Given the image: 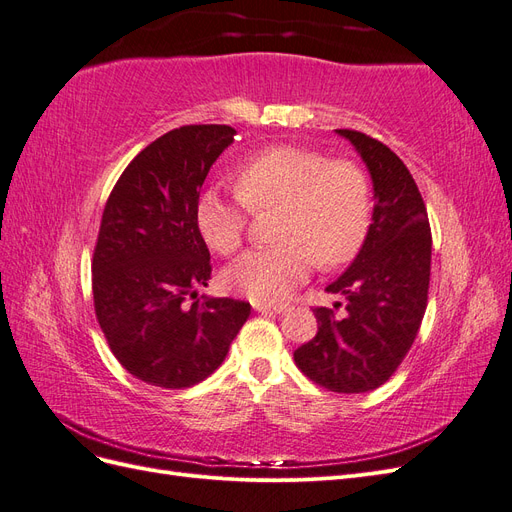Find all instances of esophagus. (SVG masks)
<instances>
[{"label": "esophagus", "mask_w": 512, "mask_h": 512, "mask_svg": "<svg viewBox=\"0 0 512 512\" xmlns=\"http://www.w3.org/2000/svg\"><path fill=\"white\" fill-rule=\"evenodd\" d=\"M252 305H254L256 312H260V314H284V312H288V309H290L288 303H275V305H273V303L254 301Z\"/></svg>", "instance_id": "obj_1"}]
</instances>
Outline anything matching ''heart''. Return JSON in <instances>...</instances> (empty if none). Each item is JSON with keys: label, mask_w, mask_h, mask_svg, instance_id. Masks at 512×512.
<instances>
[{"label": "heart", "mask_w": 512, "mask_h": 512, "mask_svg": "<svg viewBox=\"0 0 512 512\" xmlns=\"http://www.w3.org/2000/svg\"><path fill=\"white\" fill-rule=\"evenodd\" d=\"M237 192L207 188L198 196L196 224L205 241L224 256L235 254L245 237L250 211L280 205L277 239L226 269L232 292L254 301L284 299L322 267L352 260L371 226V183L350 160H329L301 145H273L243 160L235 173Z\"/></svg>", "instance_id": "obj_1"}]
</instances>
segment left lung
Returning a JSON list of instances; mask_svg holds the SVG:
<instances>
[{"label":"left lung","instance_id":"8db88e82","mask_svg":"<svg viewBox=\"0 0 512 512\" xmlns=\"http://www.w3.org/2000/svg\"><path fill=\"white\" fill-rule=\"evenodd\" d=\"M337 134L359 151L374 183L376 205L361 252L327 286L333 294H344L346 314L335 316L329 307H316L318 333L294 350V363L333 393H367L395 374L421 329L431 228L406 164L363 132Z\"/></svg>","mask_w":512,"mask_h":512}]
</instances>
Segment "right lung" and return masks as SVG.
<instances>
[{
  "instance_id": "obj_1",
  "label": "right lung",
  "mask_w": 512,
  "mask_h": 512,
  "mask_svg": "<svg viewBox=\"0 0 512 512\" xmlns=\"http://www.w3.org/2000/svg\"><path fill=\"white\" fill-rule=\"evenodd\" d=\"M235 128L170 130L126 166L106 200L94 250V307L108 348L130 374L188 389L226 359L252 307L196 297L211 280L196 203Z\"/></svg>"
}]
</instances>
